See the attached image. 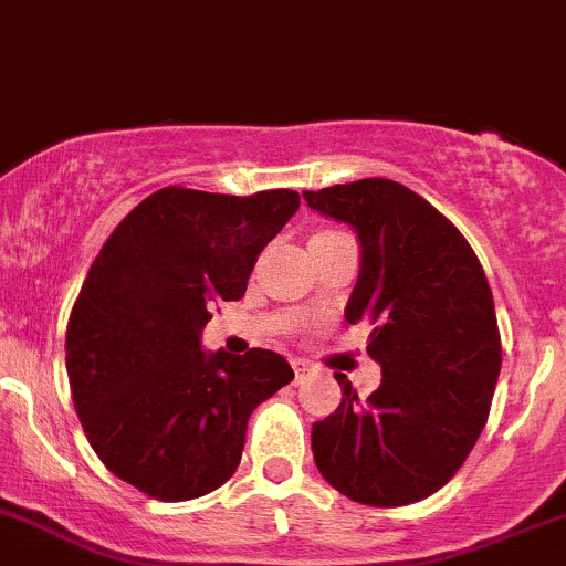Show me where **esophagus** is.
I'll use <instances>...</instances> for the list:
<instances>
[{
  "mask_svg": "<svg viewBox=\"0 0 566 566\" xmlns=\"http://www.w3.org/2000/svg\"><path fill=\"white\" fill-rule=\"evenodd\" d=\"M294 373H296V380L305 378V375L313 373V364L305 361V358H294Z\"/></svg>",
  "mask_w": 566,
  "mask_h": 566,
  "instance_id": "1",
  "label": "esophagus"
}]
</instances>
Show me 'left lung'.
I'll use <instances>...</instances> for the list:
<instances>
[{"instance_id":"1","label":"left lung","mask_w":566,"mask_h":566,"mask_svg":"<svg viewBox=\"0 0 566 566\" xmlns=\"http://www.w3.org/2000/svg\"><path fill=\"white\" fill-rule=\"evenodd\" d=\"M313 210L356 229L361 272L345 318L373 326L380 386L313 423L318 472L348 500L399 507L451 480L491 410L502 367L494 296L464 234L416 191L386 178L305 191Z\"/></svg>"}]
</instances>
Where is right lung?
Wrapping results in <instances>:
<instances>
[{"label":"right lung","mask_w":566,"mask_h":566,"mask_svg":"<svg viewBox=\"0 0 566 566\" xmlns=\"http://www.w3.org/2000/svg\"><path fill=\"white\" fill-rule=\"evenodd\" d=\"M300 193L167 186L137 205L91 264L66 324L72 402L102 464L161 502L234 475L248 418L294 380L283 356L205 354L210 307L245 294Z\"/></svg>","instance_id":"1"}]
</instances>
